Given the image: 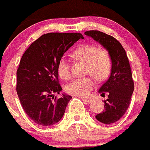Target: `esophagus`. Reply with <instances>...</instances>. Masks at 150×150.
<instances>
[{"mask_svg":"<svg viewBox=\"0 0 150 150\" xmlns=\"http://www.w3.org/2000/svg\"><path fill=\"white\" fill-rule=\"evenodd\" d=\"M82 100H83V101L85 102V103H89L90 102H92V100L91 99H88V98H82Z\"/></svg>","mask_w":150,"mask_h":150,"instance_id":"34e87169","label":"esophagus"}]
</instances>
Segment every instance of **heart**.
<instances>
[{
  "label": "heart",
  "mask_w": 150,
  "mask_h": 150,
  "mask_svg": "<svg viewBox=\"0 0 150 150\" xmlns=\"http://www.w3.org/2000/svg\"><path fill=\"white\" fill-rule=\"evenodd\" d=\"M74 58L86 64V72L91 74L98 81H103L110 75L112 67V58L109 52L105 49H98L91 43H84L74 50ZM59 76L64 80L71 77L70 65L65 57L60 58L57 66ZM92 75L82 78H77L69 83L66 87L67 93L78 97L89 96L96 86V81Z\"/></svg>",
  "instance_id": "b5f03b06"
}]
</instances>
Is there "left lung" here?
I'll return each instance as SVG.
<instances>
[{"label":"left lung","instance_id":"left-lung-1","mask_svg":"<svg viewBox=\"0 0 150 150\" xmlns=\"http://www.w3.org/2000/svg\"><path fill=\"white\" fill-rule=\"evenodd\" d=\"M84 34L99 42L108 50L112 58L110 76L98 91L101 96L107 93L108 98L103 100V111L96 117L103 124H113L121 119L127 112L134 90L129 62L125 50L114 37L98 30L86 31Z\"/></svg>","mask_w":150,"mask_h":150}]
</instances>
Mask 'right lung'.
Segmentation results:
<instances>
[{
  "label": "right lung",
  "instance_id": "1",
  "mask_svg": "<svg viewBox=\"0 0 150 150\" xmlns=\"http://www.w3.org/2000/svg\"><path fill=\"white\" fill-rule=\"evenodd\" d=\"M80 38L81 33H50L35 40L25 51L17 70L16 91L21 104L30 119L43 127L62 118L72 97L54 93L62 90L57 66L60 58Z\"/></svg>",
  "mask_w": 150,
  "mask_h": 150
}]
</instances>
